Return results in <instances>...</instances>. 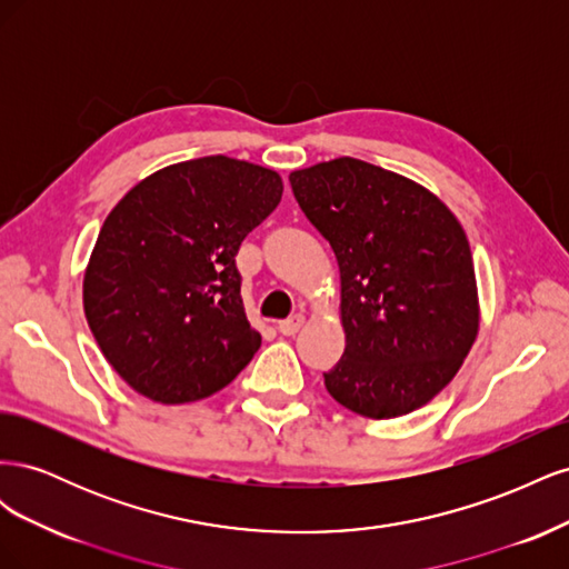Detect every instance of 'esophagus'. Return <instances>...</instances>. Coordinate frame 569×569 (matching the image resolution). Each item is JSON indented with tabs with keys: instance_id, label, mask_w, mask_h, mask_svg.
<instances>
[{
	"instance_id": "1",
	"label": "esophagus",
	"mask_w": 569,
	"mask_h": 569,
	"mask_svg": "<svg viewBox=\"0 0 569 569\" xmlns=\"http://www.w3.org/2000/svg\"><path fill=\"white\" fill-rule=\"evenodd\" d=\"M301 327H303V316L297 313V316H289L287 320H282L278 325V332L284 335V337H295L301 330Z\"/></svg>"
}]
</instances>
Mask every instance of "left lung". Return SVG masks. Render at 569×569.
I'll use <instances>...</instances> for the list:
<instances>
[{"label": "left lung", "instance_id": "8db88e82", "mask_svg": "<svg viewBox=\"0 0 569 569\" xmlns=\"http://www.w3.org/2000/svg\"><path fill=\"white\" fill-rule=\"evenodd\" d=\"M330 242L347 347L325 372L332 399L372 420L401 418L449 385L479 332L470 242L422 184L341 157L289 176Z\"/></svg>", "mask_w": 569, "mask_h": 569}]
</instances>
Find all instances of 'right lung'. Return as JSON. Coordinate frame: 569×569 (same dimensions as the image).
Returning <instances> with one entry per match:
<instances>
[{
  "instance_id": "right-lung-1",
  "label": "right lung",
  "mask_w": 569,
  "mask_h": 569,
  "mask_svg": "<svg viewBox=\"0 0 569 569\" xmlns=\"http://www.w3.org/2000/svg\"><path fill=\"white\" fill-rule=\"evenodd\" d=\"M282 178L230 157L166 166L107 216L82 280L90 330L111 368L159 403L228 387L261 347L234 256L274 211Z\"/></svg>"
}]
</instances>
